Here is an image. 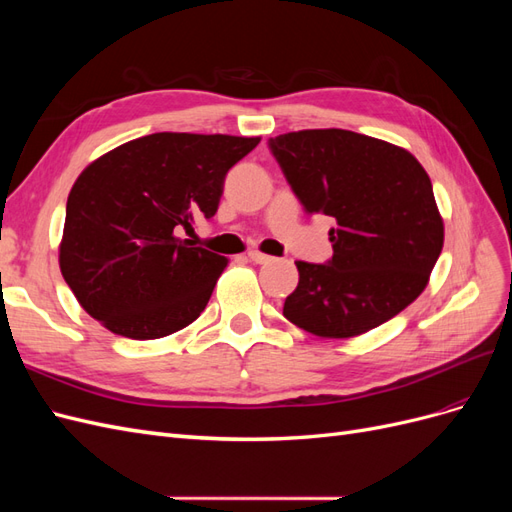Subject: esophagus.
<instances>
[{
	"instance_id": "34e87169",
	"label": "esophagus",
	"mask_w": 512,
	"mask_h": 512,
	"mask_svg": "<svg viewBox=\"0 0 512 512\" xmlns=\"http://www.w3.org/2000/svg\"><path fill=\"white\" fill-rule=\"evenodd\" d=\"M247 258H250L252 262H256V265H267V262H271V260H273L271 256H267V254H262V252H258V250H252V252H247Z\"/></svg>"
}]
</instances>
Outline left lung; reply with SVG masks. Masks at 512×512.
Masks as SVG:
<instances>
[{
    "label": "left lung",
    "mask_w": 512,
    "mask_h": 512,
    "mask_svg": "<svg viewBox=\"0 0 512 512\" xmlns=\"http://www.w3.org/2000/svg\"><path fill=\"white\" fill-rule=\"evenodd\" d=\"M307 213L331 215L329 265L297 260L284 316L299 329L348 339L406 309L444 245L431 179L404 147L350 130H299L269 141Z\"/></svg>",
    "instance_id": "obj_1"
}]
</instances>
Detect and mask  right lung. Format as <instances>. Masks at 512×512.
Instances as JSON below:
<instances>
[{"label":"right lung","mask_w":512,"mask_h":512,"mask_svg":"<svg viewBox=\"0 0 512 512\" xmlns=\"http://www.w3.org/2000/svg\"><path fill=\"white\" fill-rule=\"evenodd\" d=\"M260 136L156 132L111 149L68 194L59 269L104 329L160 339L207 307L228 258L181 239L213 218L228 170Z\"/></svg>","instance_id":"right-lung-1"}]
</instances>
